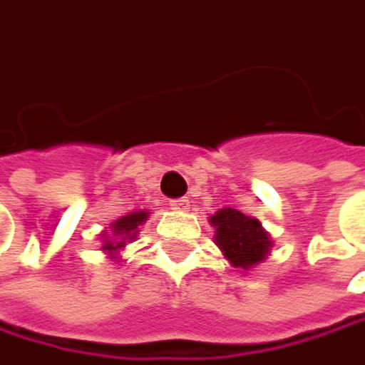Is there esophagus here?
Instances as JSON below:
<instances>
[{
    "label": "esophagus",
    "mask_w": 365,
    "mask_h": 365,
    "mask_svg": "<svg viewBox=\"0 0 365 365\" xmlns=\"http://www.w3.org/2000/svg\"><path fill=\"white\" fill-rule=\"evenodd\" d=\"M170 210H175V212H188L190 210V201L188 199H175V201H170Z\"/></svg>",
    "instance_id": "obj_1"
}]
</instances>
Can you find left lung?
<instances>
[{"instance_id":"8db88e82","label":"left lung","mask_w":365,"mask_h":365,"mask_svg":"<svg viewBox=\"0 0 365 365\" xmlns=\"http://www.w3.org/2000/svg\"><path fill=\"white\" fill-rule=\"evenodd\" d=\"M210 225L216 229V246L233 267L250 272L269 257L274 242L257 218L233 207H222L210 218Z\"/></svg>"}]
</instances>
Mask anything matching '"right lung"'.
Returning a JSON list of instances; mask_svg holds the SVG:
<instances>
[{
  "instance_id": "1",
  "label": "right lung",
  "mask_w": 365,
  "mask_h": 365,
  "mask_svg": "<svg viewBox=\"0 0 365 365\" xmlns=\"http://www.w3.org/2000/svg\"><path fill=\"white\" fill-rule=\"evenodd\" d=\"M149 218V212L138 210V212H130L121 218H117L110 227L108 233L102 231L100 233V242H102V252L108 255V259H117L119 252L125 248V244H132L138 235V227H143Z\"/></svg>"
}]
</instances>
